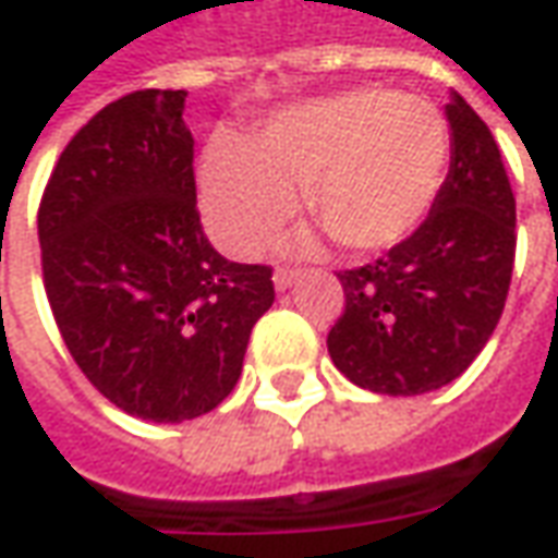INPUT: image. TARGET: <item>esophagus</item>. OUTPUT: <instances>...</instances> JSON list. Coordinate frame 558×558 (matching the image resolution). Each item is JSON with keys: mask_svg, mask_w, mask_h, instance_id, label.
I'll return each instance as SVG.
<instances>
[{"mask_svg": "<svg viewBox=\"0 0 558 558\" xmlns=\"http://www.w3.org/2000/svg\"><path fill=\"white\" fill-rule=\"evenodd\" d=\"M301 276L303 270H298V267H279V270L272 272V286H276V291H288Z\"/></svg>", "mask_w": 558, "mask_h": 558, "instance_id": "esophagus-1", "label": "esophagus"}]
</instances>
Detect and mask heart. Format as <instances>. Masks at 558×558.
Returning a JSON list of instances; mask_svg holds the SVG:
<instances>
[{"label":"heart","instance_id":"obj_1","mask_svg":"<svg viewBox=\"0 0 558 558\" xmlns=\"http://www.w3.org/2000/svg\"><path fill=\"white\" fill-rule=\"evenodd\" d=\"M452 130L432 99L359 87L279 111L255 136H215L199 163L206 228L230 255H252L298 209L294 187L355 255L389 252L432 215ZM294 245H313L301 233Z\"/></svg>","mask_w":558,"mask_h":558}]
</instances>
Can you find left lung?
<instances>
[{
	"instance_id": "obj_1",
	"label": "left lung",
	"mask_w": 558,
	"mask_h": 558,
	"mask_svg": "<svg viewBox=\"0 0 558 558\" xmlns=\"http://www.w3.org/2000/svg\"><path fill=\"white\" fill-rule=\"evenodd\" d=\"M447 182L425 225L389 255L337 272L345 313L330 361L361 389L410 398L444 389L489 343L517 252V199L489 126L449 94Z\"/></svg>"
}]
</instances>
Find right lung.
I'll return each instance as SVG.
<instances>
[{"mask_svg":"<svg viewBox=\"0 0 558 558\" xmlns=\"http://www.w3.org/2000/svg\"><path fill=\"white\" fill-rule=\"evenodd\" d=\"M184 96L136 90L96 111L38 206L45 291L81 374L169 425L228 398L276 298L270 267L221 257L199 228Z\"/></svg>","mask_w":558,"mask_h":558,"instance_id":"1","label":"right lung"}]
</instances>
